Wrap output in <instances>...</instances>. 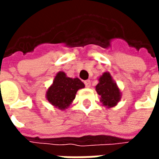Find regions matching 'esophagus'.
Segmentation results:
<instances>
[{
  "label": "esophagus",
  "instance_id": "esophagus-1",
  "mask_svg": "<svg viewBox=\"0 0 159 159\" xmlns=\"http://www.w3.org/2000/svg\"><path fill=\"white\" fill-rule=\"evenodd\" d=\"M84 83H85V86L87 88H90L91 86V82H90V80H86V81H84Z\"/></svg>",
  "mask_w": 159,
  "mask_h": 159
}]
</instances>
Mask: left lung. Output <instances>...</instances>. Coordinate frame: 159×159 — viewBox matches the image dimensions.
Instances as JSON below:
<instances>
[{
    "mask_svg": "<svg viewBox=\"0 0 159 159\" xmlns=\"http://www.w3.org/2000/svg\"><path fill=\"white\" fill-rule=\"evenodd\" d=\"M98 80L99 83L95 86V90L100 95V102L107 108L116 107L121 100L122 93L110 72H104Z\"/></svg>",
    "mask_w": 159,
    "mask_h": 159,
    "instance_id": "obj_1",
    "label": "left lung"
}]
</instances>
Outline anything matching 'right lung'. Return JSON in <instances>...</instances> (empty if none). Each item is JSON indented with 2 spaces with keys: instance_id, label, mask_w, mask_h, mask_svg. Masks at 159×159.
Instances as JSON below:
<instances>
[{
  "instance_id": "right-lung-1",
  "label": "right lung",
  "mask_w": 159,
  "mask_h": 159,
  "mask_svg": "<svg viewBox=\"0 0 159 159\" xmlns=\"http://www.w3.org/2000/svg\"><path fill=\"white\" fill-rule=\"evenodd\" d=\"M84 87L79 78H70L64 71H59L46 92V98L52 106L64 111L75 100L76 92Z\"/></svg>"
}]
</instances>
